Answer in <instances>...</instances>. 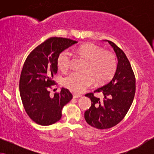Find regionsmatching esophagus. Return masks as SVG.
Wrapping results in <instances>:
<instances>
[{"label":"esophagus","mask_w":154,"mask_h":154,"mask_svg":"<svg viewBox=\"0 0 154 154\" xmlns=\"http://www.w3.org/2000/svg\"><path fill=\"white\" fill-rule=\"evenodd\" d=\"M82 95L81 94H77V93H73V98H79V97H81Z\"/></svg>","instance_id":"34e87169"}]
</instances>
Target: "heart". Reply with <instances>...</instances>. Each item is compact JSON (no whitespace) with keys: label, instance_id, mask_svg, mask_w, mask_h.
Wrapping results in <instances>:
<instances>
[{"label":"heart","instance_id":"obj_1","mask_svg":"<svg viewBox=\"0 0 154 154\" xmlns=\"http://www.w3.org/2000/svg\"><path fill=\"white\" fill-rule=\"evenodd\" d=\"M78 53L88 61L85 73L73 72L63 80V85L74 92L81 93L94 83H105L112 79L117 68L114 54L92 43H84L78 48ZM58 67L66 71L70 67L71 54L65 50L57 57Z\"/></svg>","mask_w":154,"mask_h":154}]
</instances>
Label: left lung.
<instances>
[{"mask_svg": "<svg viewBox=\"0 0 154 154\" xmlns=\"http://www.w3.org/2000/svg\"><path fill=\"white\" fill-rule=\"evenodd\" d=\"M113 48L118 58L114 76L106 85L94 92H102L103 100L90 92L85 94L91 100V106L85 111L87 123L97 129H108L116 125L127 114L135 94V77L125 54L114 43L106 41Z\"/></svg>", "mask_w": 154, "mask_h": 154, "instance_id": "obj_1", "label": "left lung"}]
</instances>
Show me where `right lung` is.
<instances>
[{
  "label": "right lung",
  "mask_w": 154,
  "mask_h": 154,
  "mask_svg": "<svg viewBox=\"0 0 154 154\" xmlns=\"http://www.w3.org/2000/svg\"><path fill=\"white\" fill-rule=\"evenodd\" d=\"M78 42L65 38L52 37L37 46L27 57L20 79V96L29 118L41 125H50L60 121L62 108L73 97L69 90L50 97L54 85L53 75L57 72L60 52Z\"/></svg>",
  "instance_id": "1"
}]
</instances>
